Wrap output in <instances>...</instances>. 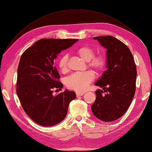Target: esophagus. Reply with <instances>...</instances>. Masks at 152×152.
<instances>
[{
	"mask_svg": "<svg viewBox=\"0 0 152 152\" xmlns=\"http://www.w3.org/2000/svg\"><path fill=\"white\" fill-rule=\"evenodd\" d=\"M84 94V92H76V94L77 97H78V96H82Z\"/></svg>",
	"mask_w": 152,
	"mask_h": 152,
	"instance_id": "34e87169",
	"label": "esophagus"
}]
</instances>
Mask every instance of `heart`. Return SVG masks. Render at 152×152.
<instances>
[{"instance_id":"heart-1","label":"heart","mask_w":152,"mask_h":152,"mask_svg":"<svg viewBox=\"0 0 152 152\" xmlns=\"http://www.w3.org/2000/svg\"><path fill=\"white\" fill-rule=\"evenodd\" d=\"M75 53L85 61L88 62V67L97 73L100 72L104 68L106 60L102 54L94 55V50L88 46L79 47L75 51ZM68 60L66 55H63L58 60V68L62 72L68 69ZM94 76L92 72L87 71L83 73H75L66 79V85L68 88L76 91H84L92 81Z\"/></svg>"}]
</instances>
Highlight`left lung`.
<instances>
[{
	"mask_svg": "<svg viewBox=\"0 0 152 152\" xmlns=\"http://www.w3.org/2000/svg\"><path fill=\"white\" fill-rule=\"evenodd\" d=\"M94 39L107 49V69L95 83L102 89L96 91L91 109L99 119L112 122L122 117L132 101L136 89V65L130 50L119 39L110 35Z\"/></svg>",
	"mask_w": 152,
	"mask_h": 152,
	"instance_id": "left-lung-1",
	"label": "left lung"
}]
</instances>
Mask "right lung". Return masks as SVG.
Wrapping results in <instances>:
<instances>
[{"instance_id": "right-lung-1", "label": "right lung", "mask_w": 152, "mask_h": 152, "mask_svg": "<svg viewBox=\"0 0 152 152\" xmlns=\"http://www.w3.org/2000/svg\"><path fill=\"white\" fill-rule=\"evenodd\" d=\"M77 40L42 38L21 56L17 69V94L26 114L42 126L50 127L61 122L70 102L76 98L74 91L66 90L56 96L53 92L63 88L54 60Z\"/></svg>"}]
</instances>
